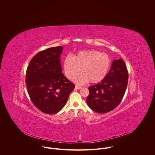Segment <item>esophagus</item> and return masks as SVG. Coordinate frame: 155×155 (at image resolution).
Wrapping results in <instances>:
<instances>
[{
	"label": "esophagus",
	"mask_w": 155,
	"mask_h": 155,
	"mask_svg": "<svg viewBox=\"0 0 155 155\" xmlns=\"http://www.w3.org/2000/svg\"><path fill=\"white\" fill-rule=\"evenodd\" d=\"M75 88H76V89H78V90H81V89H82V87H80V86L76 85V86H75Z\"/></svg>",
	"instance_id": "esophagus-1"
}]
</instances>
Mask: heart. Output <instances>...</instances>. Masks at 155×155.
<instances>
[{"instance_id": "1", "label": "heart", "mask_w": 155, "mask_h": 155, "mask_svg": "<svg viewBox=\"0 0 155 155\" xmlns=\"http://www.w3.org/2000/svg\"><path fill=\"white\" fill-rule=\"evenodd\" d=\"M111 61L106 53L96 50H83L73 57L67 56L64 60L63 68L65 76L71 79L81 69L82 73L73 79L79 85L88 82L93 84L101 82L107 74Z\"/></svg>"}]
</instances>
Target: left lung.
<instances>
[{
    "mask_svg": "<svg viewBox=\"0 0 155 155\" xmlns=\"http://www.w3.org/2000/svg\"><path fill=\"white\" fill-rule=\"evenodd\" d=\"M128 83V71L122 59L113 60L109 73L100 83L88 88V106L104 114L114 109L121 102Z\"/></svg>",
    "mask_w": 155,
    "mask_h": 155,
    "instance_id": "8db88e82",
    "label": "left lung"
}]
</instances>
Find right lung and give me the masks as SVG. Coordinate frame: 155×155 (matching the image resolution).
Listing matches in <instances>:
<instances>
[{
  "instance_id": "add662e5",
  "label": "right lung",
  "mask_w": 155,
  "mask_h": 155,
  "mask_svg": "<svg viewBox=\"0 0 155 155\" xmlns=\"http://www.w3.org/2000/svg\"><path fill=\"white\" fill-rule=\"evenodd\" d=\"M62 46L38 52L31 60L26 74L28 93L32 103L40 111L53 114L67 103L75 85L62 73Z\"/></svg>"
}]
</instances>
